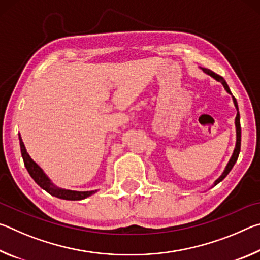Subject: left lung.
I'll return each instance as SVG.
<instances>
[{
	"label": "left lung",
	"mask_w": 260,
	"mask_h": 260,
	"mask_svg": "<svg viewBox=\"0 0 260 260\" xmlns=\"http://www.w3.org/2000/svg\"><path fill=\"white\" fill-rule=\"evenodd\" d=\"M202 70H203V71H204L206 74H209V76L214 78L215 80H218L219 82H221L222 85H223V87H225V89H226L227 93L232 95L231 90H230V87H228L227 82L225 81V79H223L222 77H220L219 74L214 73L213 71H211V70H209V69L203 68ZM233 101H234V104H235L236 110H237V114H236V118H235V126H236V146H235V149H234V152H233L232 158L230 159V161H228V164H227V166H226L225 171H223V173L221 174V177H220V178L217 180V181L214 182V186H215V184H218L220 181H222V180L227 177V174L231 172V170L233 169V166H234V164L236 162L237 158H239V153H240V150H241V124H240L239 107H237V102H236V99L234 98V96H233Z\"/></svg>",
	"instance_id": "1"
}]
</instances>
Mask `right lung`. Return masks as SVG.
<instances>
[{
	"instance_id": "obj_1",
	"label": "right lung",
	"mask_w": 260,
	"mask_h": 260,
	"mask_svg": "<svg viewBox=\"0 0 260 260\" xmlns=\"http://www.w3.org/2000/svg\"><path fill=\"white\" fill-rule=\"evenodd\" d=\"M19 143H20V151H21V157L24 159V164L26 170L28 171V173L32 179L37 182L39 186H40L42 189L50 193V195L58 197V199L61 200H69V201H80L86 199V197L90 196L91 193H94L95 191H74V190H64V189H58L54 187L50 182V180L47 178V175L43 173V171L39 167L37 162L33 161L32 158L29 157V155L26 151L24 142L21 141V138L19 136Z\"/></svg>"
}]
</instances>
